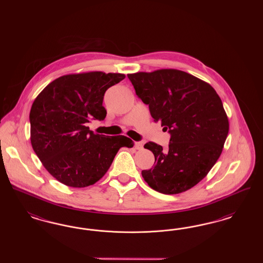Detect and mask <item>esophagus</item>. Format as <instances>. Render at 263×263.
Wrapping results in <instances>:
<instances>
[{
    "label": "esophagus",
    "mask_w": 263,
    "mask_h": 263,
    "mask_svg": "<svg viewBox=\"0 0 263 263\" xmlns=\"http://www.w3.org/2000/svg\"><path fill=\"white\" fill-rule=\"evenodd\" d=\"M135 149L136 150H142L143 149V144L141 142H136L135 143Z\"/></svg>",
    "instance_id": "1"
}]
</instances>
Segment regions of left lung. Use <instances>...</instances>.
<instances>
[{"label": "left lung", "instance_id": "left-lung-1", "mask_svg": "<svg viewBox=\"0 0 263 263\" xmlns=\"http://www.w3.org/2000/svg\"><path fill=\"white\" fill-rule=\"evenodd\" d=\"M155 122L171 134L167 149L149 142L155 166L142 171L150 187L177 194L196 185L219 159L229 133L220 97L207 83L175 69L127 75Z\"/></svg>", "mask_w": 263, "mask_h": 263}]
</instances>
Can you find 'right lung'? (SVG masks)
I'll return each mask as SVG.
<instances>
[{
	"label": "right lung",
	"instance_id": "1",
	"mask_svg": "<svg viewBox=\"0 0 263 263\" xmlns=\"http://www.w3.org/2000/svg\"><path fill=\"white\" fill-rule=\"evenodd\" d=\"M124 78L103 72L62 76L33 101L29 113L32 148L63 184L79 188L95 184L121 147L134 146L128 137L95 134L87 126L92 119L105 118L104 93Z\"/></svg>",
	"mask_w": 263,
	"mask_h": 263
}]
</instances>
